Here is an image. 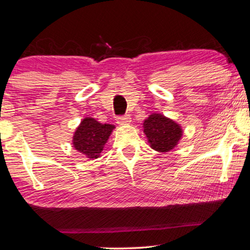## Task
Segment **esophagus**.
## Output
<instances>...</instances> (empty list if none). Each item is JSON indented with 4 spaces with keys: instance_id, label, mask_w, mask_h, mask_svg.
Returning <instances> with one entry per match:
<instances>
[{
    "instance_id": "1",
    "label": "esophagus",
    "mask_w": 250,
    "mask_h": 250,
    "mask_svg": "<svg viewBox=\"0 0 250 250\" xmlns=\"http://www.w3.org/2000/svg\"><path fill=\"white\" fill-rule=\"evenodd\" d=\"M130 122V115H124V116H117L116 123L120 125H127Z\"/></svg>"
}]
</instances>
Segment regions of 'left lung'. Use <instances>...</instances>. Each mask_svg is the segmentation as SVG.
<instances>
[{"label":"left lung","instance_id":"8db88e82","mask_svg":"<svg viewBox=\"0 0 250 250\" xmlns=\"http://www.w3.org/2000/svg\"><path fill=\"white\" fill-rule=\"evenodd\" d=\"M144 133L157 152L173 149L182 136L181 126L161 114H152L144 121Z\"/></svg>","mask_w":250,"mask_h":250}]
</instances>
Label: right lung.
Wrapping results in <instances>:
<instances>
[{"instance_id":"1","label":"right lung","mask_w":250,"mask_h":250,"mask_svg":"<svg viewBox=\"0 0 250 250\" xmlns=\"http://www.w3.org/2000/svg\"><path fill=\"white\" fill-rule=\"evenodd\" d=\"M114 125L101 124L94 118H83L72 138L74 147L89 159H97L112 134Z\"/></svg>"}]
</instances>
